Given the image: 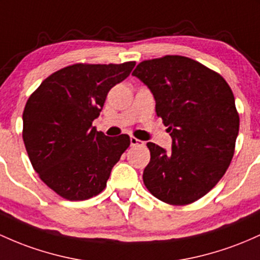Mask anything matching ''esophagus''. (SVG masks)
Returning <instances> with one entry per match:
<instances>
[{"mask_svg": "<svg viewBox=\"0 0 260 260\" xmlns=\"http://www.w3.org/2000/svg\"><path fill=\"white\" fill-rule=\"evenodd\" d=\"M129 141H131V145H132V147H141V145H144V142L139 141V139H137L136 137H131Z\"/></svg>", "mask_w": 260, "mask_h": 260, "instance_id": "1", "label": "esophagus"}]
</instances>
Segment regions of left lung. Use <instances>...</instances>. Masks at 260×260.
<instances>
[{
	"mask_svg": "<svg viewBox=\"0 0 260 260\" xmlns=\"http://www.w3.org/2000/svg\"><path fill=\"white\" fill-rule=\"evenodd\" d=\"M132 75L152 91L173 139L170 153L147 143L145 187L169 205L195 202L221 180L235 154L239 116L232 90L219 74L180 55L139 62Z\"/></svg>",
	"mask_w": 260,
	"mask_h": 260,
	"instance_id": "1",
	"label": "left lung"
}]
</instances>
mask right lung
<instances>
[{
  "label": "right lung",
  "instance_id": "add662e5",
  "mask_svg": "<svg viewBox=\"0 0 260 260\" xmlns=\"http://www.w3.org/2000/svg\"><path fill=\"white\" fill-rule=\"evenodd\" d=\"M135 61L74 64L55 71L29 96L23 111V142L34 170L61 198L99 195L129 137H107L92 127L108 91L127 78Z\"/></svg>",
  "mask_w": 260,
  "mask_h": 260
}]
</instances>
